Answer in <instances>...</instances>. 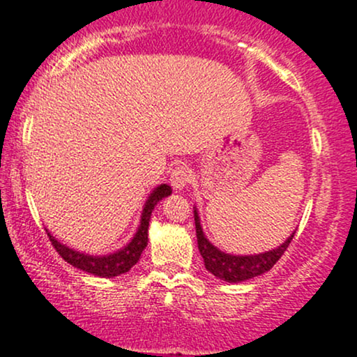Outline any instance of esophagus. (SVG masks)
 <instances>
[{
	"instance_id": "1",
	"label": "esophagus",
	"mask_w": 357,
	"mask_h": 357,
	"mask_svg": "<svg viewBox=\"0 0 357 357\" xmlns=\"http://www.w3.org/2000/svg\"><path fill=\"white\" fill-rule=\"evenodd\" d=\"M171 186L174 188L176 191H181L188 186V183H191V173L186 166H176L173 171H171L169 178Z\"/></svg>"
}]
</instances>
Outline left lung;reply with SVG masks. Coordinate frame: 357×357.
Listing matches in <instances>:
<instances>
[{
  "mask_svg": "<svg viewBox=\"0 0 357 357\" xmlns=\"http://www.w3.org/2000/svg\"><path fill=\"white\" fill-rule=\"evenodd\" d=\"M195 225H196V238H198V248L204 260V267L210 273H213L220 280L228 282V284H238V282L250 280V278L261 275L268 272L273 265L277 264L278 258L284 255L289 243L294 238L292 235L287 238L284 243L278 245L277 248L268 250L264 253H255V255H233V253L221 252L218 247L211 243L204 235L202 228V220H199L198 210L195 206Z\"/></svg>",
  "mask_w": 357,
  "mask_h": 357,
  "instance_id": "1",
  "label": "left lung"
}]
</instances>
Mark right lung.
Segmentation results:
<instances>
[{
    "label": "right lung",
    "instance_id": "1",
    "mask_svg": "<svg viewBox=\"0 0 357 357\" xmlns=\"http://www.w3.org/2000/svg\"><path fill=\"white\" fill-rule=\"evenodd\" d=\"M173 190L167 184H159L158 188H154L153 192L149 195V198L146 199L144 208H142L141 213V221H139L137 231L134 233V236L127 245L122 248H119L117 252L109 253V255H89V253L77 252L67 245H63L59 241L55 236L48 233V238H50L52 245L55 247L56 252L60 253L61 258L68 264L73 265L75 268L84 270V272L92 273V275L97 277H105L112 278L117 275H122V273L129 272L134 265L137 264L139 258H141V253L144 252L147 247V228H149L151 215H153V210L155 204L161 202L162 198L169 196Z\"/></svg>",
    "mask_w": 357,
    "mask_h": 357
}]
</instances>
